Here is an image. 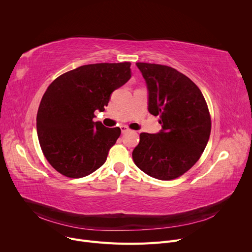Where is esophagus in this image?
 Instances as JSON below:
<instances>
[{
	"mask_svg": "<svg viewBox=\"0 0 252 252\" xmlns=\"http://www.w3.org/2000/svg\"><path fill=\"white\" fill-rule=\"evenodd\" d=\"M121 129H122V132H123V133L128 131V127H127L126 126H121Z\"/></svg>",
	"mask_w": 252,
	"mask_h": 252,
	"instance_id": "34e87169",
	"label": "esophagus"
}]
</instances>
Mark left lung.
<instances>
[{
	"label": "left lung",
	"mask_w": 252,
	"mask_h": 252,
	"mask_svg": "<svg viewBox=\"0 0 252 252\" xmlns=\"http://www.w3.org/2000/svg\"><path fill=\"white\" fill-rule=\"evenodd\" d=\"M149 90V112L159 116L162 129L141 132L132 152L148 175L170 181L190 169L209 139L211 119L205 98L187 76L164 64L136 63Z\"/></svg>",
	"instance_id": "obj_1"
}]
</instances>
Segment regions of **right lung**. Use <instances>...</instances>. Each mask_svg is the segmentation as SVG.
<instances>
[{"mask_svg":"<svg viewBox=\"0 0 252 252\" xmlns=\"http://www.w3.org/2000/svg\"><path fill=\"white\" fill-rule=\"evenodd\" d=\"M131 77L130 63L79 66L58 77L44 94L37 131L42 152L61 174L80 178L100 167L121 135L120 127L94 122L112 93Z\"/></svg>","mask_w":252,"mask_h":252,"instance_id":"obj_1","label":"right lung"}]
</instances>
